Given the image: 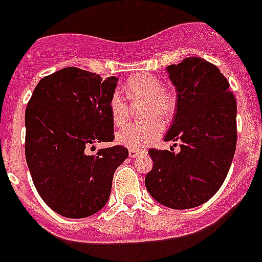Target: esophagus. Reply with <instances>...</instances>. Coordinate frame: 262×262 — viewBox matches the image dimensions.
<instances>
[{
	"label": "esophagus",
	"mask_w": 262,
	"mask_h": 262,
	"mask_svg": "<svg viewBox=\"0 0 262 262\" xmlns=\"http://www.w3.org/2000/svg\"><path fill=\"white\" fill-rule=\"evenodd\" d=\"M140 155V150L139 149H128V156L131 158H135Z\"/></svg>",
	"instance_id": "obj_1"
}]
</instances>
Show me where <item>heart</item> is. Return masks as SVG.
<instances>
[{"instance_id":"heart-1","label":"heart","mask_w":262,"mask_h":262,"mask_svg":"<svg viewBox=\"0 0 262 262\" xmlns=\"http://www.w3.org/2000/svg\"><path fill=\"white\" fill-rule=\"evenodd\" d=\"M123 91L135 101H145L144 115L149 118L143 123H133L119 129L115 140L123 147L140 149L155 143L164 131V123L169 121L175 109L174 98L164 90L162 81L150 74L133 76L124 85ZM109 110L115 126H123L128 121V106L121 91H114L110 96Z\"/></svg>"}]
</instances>
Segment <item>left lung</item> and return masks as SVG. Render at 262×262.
Listing matches in <instances>:
<instances>
[{
    "instance_id": "left-lung-1",
    "label": "left lung",
    "mask_w": 262,
    "mask_h": 262,
    "mask_svg": "<svg viewBox=\"0 0 262 262\" xmlns=\"http://www.w3.org/2000/svg\"><path fill=\"white\" fill-rule=\"evenodd\" d=\"M166 71L177 109L165 141H179L181 150L149 149L153 167L145 187L162 205L189 209L206 203L226 179L236 148V101L220 69L203 58L188 57Z\"/></svg>"
}]
</instances>
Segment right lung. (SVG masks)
Returning <instances> with one entry per match:
<instances>
[{
	"label": "right lung",
	"instance_id": "obj_1",
	"mask_svg": "<svg viewBox=\"0 0 262 262\" xmlns=\"http://www.w3.org/2000/svg\"><path fill=\"white\" fill-rule=\"evenodd\" d=\"M118 78L66 67L38 81L26 109V160L33 184L50 209L67 218L101 210L113 175L128 157L117 145L88 155L114 139L109 100ZM93 148V147H92Z\"/></svg>",
	"mask_w": 262,
	"mask_h": 262
}]
</instances>
